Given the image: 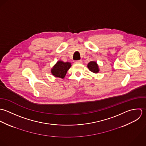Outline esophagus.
Listing matches in <instances>:
<instances>
[{
	"label": "esophagus",
	"mask_w": 146,
	"mask_h": 146,
	"mask_svg": "<svg viewBox=\"0 0 146 146\" xmlns=\"http://www.w3.org/2000/svg\"><path fill=\"white\" fill-rule=\"evenodd\" d=\"M74 63L75 64H81V63H82V61L81 60H77V61H74Z\"/></svg>",
	"instance_id": "obj_1"
}]
</instances>
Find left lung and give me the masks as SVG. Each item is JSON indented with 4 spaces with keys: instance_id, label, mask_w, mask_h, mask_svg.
<instances>
[{
    "instance_id": "1",
    "label": "left lung",
    "mask_w": 146,
    "mask_h": 146,
    "mask_svg": "<svg viewBox=\"0 0 146 146\" xmlns=\"http://www.w3.org/2000/svg\"><path fill=\"white\" fill-rule=\"evenodd\" d=\"M88 69L90 71L94 73H98L99 72V65L95 61H91L88 64Z\"/></svg>"
}]
</instances>
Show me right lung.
<instances>
[{
	"label": "right lung",
	"mask_w": 146,
	"mask_h": 146,
	"mask_svg": "<svg viewBox=\"0 0 146 146\" xmlns=\"http://www.w3.org/2000/svg\"><path fill=\"white\" fill-rule=\"evenodd\" d=\"M71 66V63L69 62H64L61 60H58L51 68V72L54 77L64 79Z\"/></svg>",
	"instance_id": "obj_1"
}]
</instances>
